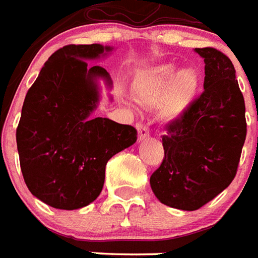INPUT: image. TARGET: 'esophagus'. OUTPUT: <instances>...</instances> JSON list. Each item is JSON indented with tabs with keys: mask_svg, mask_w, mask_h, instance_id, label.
I'll return each mask as SVG.
<instances>
[{
	"mask_svg": "<svg viewBox=\"0 0 258 258\" xmlns=\"http://www.w3.org/2000/svg\"><path fill=\"white\" fill-rule=\"evenodd\" d=\"M137 130H138V141H145L146 138H149V128L142 123L137 124Z\"/></svg>",
	"mask_w": 258,
	"mask_h": 258,
	"instance_id": "esophagus-1",
	"label": "esophagus"
}]
</instances>
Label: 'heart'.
<instances>
[{
  "mask_svg": "<svg viewBox=\"0 0 258 258\" xmlns=\"http://www.w3.org/2000/svg\"><path fill=\"white\" fill-rule=\"evenodd\" d=\"M200 76L194 68L179 70L175 64H163L145 71L135 82V94L149 106L160 104L165 120H176L187 112L196 100Z\"/></svg>",
  "mask_w": 258,
  "mask_h": 258,
  "instance_id": "heart-1",
  "label": "heart"
}]
</instances>
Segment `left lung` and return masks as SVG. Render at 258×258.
<instances>
[{
  "instance_id": "left-lung-1",
  "label": "left lung",
  "mask_w": 258,
  "mask_h": 258,
  "mask_svg": "<svg viewBox=\"0 0 258 258\" xmlns=\"http://www.w3.org/2000/svg\"><path fill=\"white\" fill-rule=\"evenodd\" d=\"M205 62L204 93L167 125L164 160L150 176L158 201L197 211L234 180L246 139L245 100L235 68L213 47L196 49Z\"/></svg>"
}]
</instances>
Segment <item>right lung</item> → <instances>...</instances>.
<instances>
[{"label":"right lung","instance_id":"right-lung-1","mask_svg":"<svg viewBox=\"0 0 258 258\" xmlns=\"http://www.w3.org/2000/svg\"><path fill=\"white\" fill-rule=\"evenodd\" d=\"M113 47L68 45L54 51L27 91L16 142L24 182L34 197L56 209L87 207L104 187L105 167L137 142V130L91 117L100 85L112 87L105 68L87 64Z\"/></svg>","mask_w":258,"mask_h":258}]
</instances>
